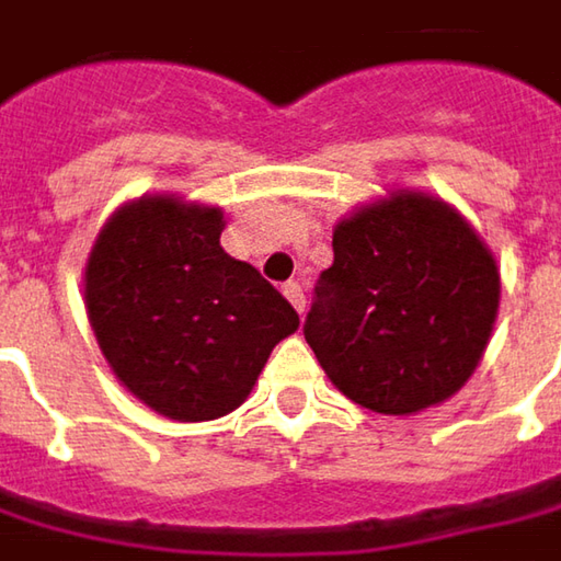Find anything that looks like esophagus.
<instances>
[{"label": "esophagus", "mask_w": 561, "mask_h": 561, "mask_svg": "<svg viewBox=\"0 0 561 561\" xmlns=\"http://www.w3.org/2000/svg\"><path fill=\"white\" fill-rule=\"evenodd\" d=\"M284 297L294 302V309H297V312L306 309V297H302L300 280H287V284H284Z\"/></svg>", "instance_id": "esophagus-1"}]
</instances>
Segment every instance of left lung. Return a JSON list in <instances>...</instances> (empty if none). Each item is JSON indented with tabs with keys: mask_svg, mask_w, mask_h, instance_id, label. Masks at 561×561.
Instances as JSON below:
<instances>
[{
	"mask_svg": "<svg viewBox=\"0 0 561 561\" xmlns=\"http://www.w3.org/2000/svg\"><path fill=\"white\" fill-rule=\"evenodd\" d=\"M302 335L325 377L380 415L450 399L499 316L495 255L440 197L392 191L335 226Z\"/></svg>",
	"mask_w": 561,
	"mask_h": 561,
	"instance_id": "1",
	"label": "left lung"
}]
</instances>
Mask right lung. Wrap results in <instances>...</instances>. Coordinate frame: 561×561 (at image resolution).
Listing matches in <instances>:
<instances>
[{
  "instance_id": "obj_1",
  "label": "right lung",
  "mask_w": 561,
  "mask_h": 561,
  "mask_svg": "<svg viewBox=\"0 0 561 561\" xmlns=\"http://www.w3.org/2000/svg\"><path fill=\"white\" fill-rule=\"evenodd\" d=\"M220 207L146 194L104 222L85 264V309L114 377L172 421L245 402L300 316L220 245Z\"/></svg>"
}]
</instances>
